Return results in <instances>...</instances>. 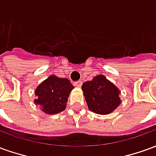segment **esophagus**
Segmentation results:
<instances>
[{"label":"esophagus","mask_w":156,"mask_h":156,"mask_svg":"<svg viewBox=\"0 0 156 156\" xmlns=\"http://www.w3.org/2000/svg\"><path fill=\"white\" fill-rule=\"evenodd\" d=\"M73 84L75 85V86H77V87H81V85H82V81H77V82H74L73 83Z\"/></svg>","instance_id":"34e87169"}]
</instances>
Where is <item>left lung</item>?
I'll return each instance as SVG.
<instances>
[{"label":"left lung","instance_id":"left-lung-1","mask_svg":"<svg viewBox=\"0 0 156 156\" xmlns=\"http://www.w3.org/2000/svg\"><path fill=\"white\" fill-rule=\"evenodd\" d=\"M88 109L98 115L110 114L120 105V90L104 75L95 76L82 85Z\"/></svg>","mask_w":156,"mask_h":156}]
</instances>
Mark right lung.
Here are the masks:
<instances>
[{"label": "right lung", "instance_id": "obj_1", "mask_svg": "<svg viewBox=\"0 0 156 156\" xmlns=\"http://www.w3.org/2000/svg\"><path fill=\"white\" fill-rule=\"evenodd\" d=\"M73 88L68 78L51 75L36 88L35 94L37 98L34 103L48 115L58 114L66 108L69 94Z\"/></svg>", "mask_w": 156, "mask_h": 156}]
</instances>
